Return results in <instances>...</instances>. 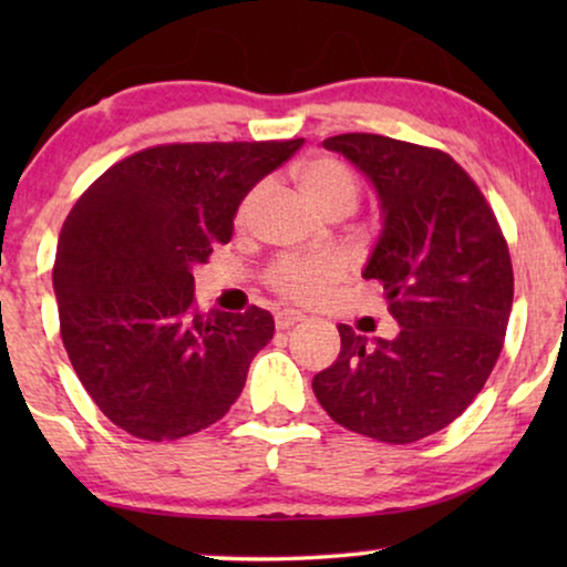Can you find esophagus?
<instances>
[{
	"label": "esophagus",
	"instance_id": "34e87169",
	"mask_svg": "<svg viewBox=\"0 0 567 567\" xmlns=\"http://www.w3.org/2000/svg\"><path fill=\"white\" fill-rule=\"evenodd\" d=\"M301 320H305V315H301V312H293V309H284V312L276 315V328L278 330H289Z\"/></svg>",
	"mask_w": 567,
	"mask_h": 567
}]
</instances>
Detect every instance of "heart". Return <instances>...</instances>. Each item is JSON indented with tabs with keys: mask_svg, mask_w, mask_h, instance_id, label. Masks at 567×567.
<instances>
[{
	"mask_svg": "<svg viewBox=\"0 0 567 567\" xmlns=\"http://www.w3.org/2000/svg\"><path fill=\"white\" fill-rule=\"evenodd\" d=\"M297 183L301 196L320 216L343 212L351 214L361 198V181L343 159L336 157H315L297 169ZM260 188L247 193L239 204L237 224L250 219L255 200ZM343 268L336 258L328 255H312V258H278L266 270V281L278 297L293 301V305H312L324 297L332 286L340 281Z\"/></svg>",
	"mask_w": 567,
	"mask_h": 567,
	"instance_id": "obj_1",
	"label": "heart"
}]
</instances>
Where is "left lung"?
<instances>
[{
  "instance_id": "8db88e82",
  "label": "left lung",
  "mask_w": 567,
  "mask_h": 567,
  "mask_svg": "<svg viewBox=\"0 0 567 567\" xmlns=\"http://www.w3.org/2000/svg\"><path fill=\"white\" fill-rule=\"evenodd\" d=\"M374 183L384 229L363 278L384 286L398 336L338 324L340 355L312 379L332 421L413 444L456 421L498 361L514 305L508 243L483 190L446 152L379 134L324 138Z\"/></svg>"
}]
</instances>
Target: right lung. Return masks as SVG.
Returning a JSON list of instances; mask_svg holds the SVG:
<instances>
[{"label":"right lung","instance_id":"obj_1","mask_svg":"<svg viewBox=\"0 0 567 567\" xmlns=\"http://www.w3.org/2000/svg\"><path fill=\"white\" fill-rule=\"evenodd\" d=\"M301 144L150 146L69 212L53 262L61 340L95 405L131 436H190L235 405L274 317L255 305L200 315L193 268L229 243L243 198Z\"/></svg>","mask_w":567,"mask_h":567}]
</instances>
